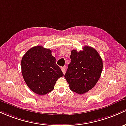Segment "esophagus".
Returning a JSON list of instances; mask_svg holds the SVG:
<instances>
[{"label":"esophagus","instance_id":"1","mask_svg":"<svg viewBox=\"0 0 126 126\" xmlns=\"http://www.w3.org/2000/svg\"><path fill=\"white\" fill-rule=\"evenodd\" d=\"M61 70H62V71L63 72V74H65V71H66L65 68V67H62L61 68Z\"/></svg>","mask_w":126,"mask_h":126}]
</instances>
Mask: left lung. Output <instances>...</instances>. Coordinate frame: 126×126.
Instances as JSON below:
<instances>
[{"label": "left lung", "mask_w": 126, "mask_h": 126, "mask_svg": "<svg viewBox=\"0 0 126 126\" xmlns=\"http://www.w3.org/2000/svg\"><path fill=\"white\" fill-rule=\"evenodd\" d=\"M71 63L64 77L74 92L81 94L92 89L99 79L103 68L102 58L94 48L85 46L83 50L71 52Z\"/></svg>", "instance_id": "left-lung-1"}]
</instances>
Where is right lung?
I'll use <instances>...</instances> for the list:
<instances>
[{"label": "right lung", "instance_id": "obj_1", "mask_svg": "<svg viewBox=\"0 0 126 126\" xmlns=\"http://www.w3.org/2000/svg\"><path fill=\"white\" fill-rule=\"evenodd\" d=\"M21 71L28 87L39 95L52 91L58 79L63 76L51 50L42 46H34L25 53Z\"/></svg>", "mask_w": 126, "mask_h": 126}]
</instances>
